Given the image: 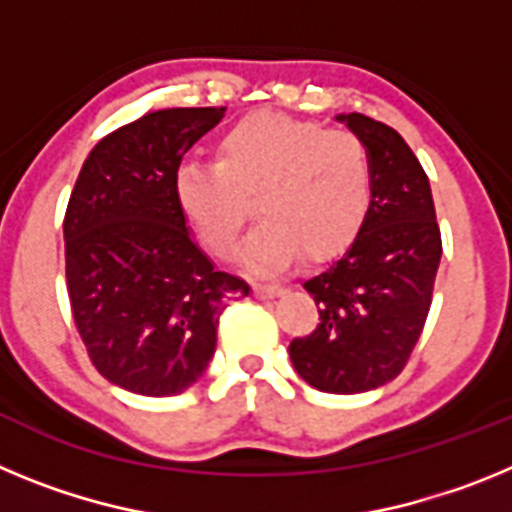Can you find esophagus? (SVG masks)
<instances>
[{
    "mask_svg": "<svg viewBox=\"0 0 512 512\" xmlns=\"http://www.w3.org/2000/svg\"><path fill=\"white\" fill-rule=\"evenodd\" d=\"M279 292H282L279 284H256V287H253V295L256 297H274L279 295Z\"/></svg>",
    "mask_w": 512,
    "mask_h": 512,
    "instance_id": "1",
    "label": "esophagus"
}]
</instances>
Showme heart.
I'll return each instance as SVG.
<instances>
[{
	"label": "heart",
	"instance_id": "1",
	"mask_svg": "<svg viewBox=\"0 0 512 512\" xmlns=\"http://www.w3.org/2000/svg\"><path fill=\"white\" fill-rule=\"evenodd\" d=\"M174 194L220 259L238 251L256 197L261 223L246 243V264L277 271L297 251L320 261L354 241L372 205V158L348 130L259 112L220 138L215 164L184 161Z\"/></svg>",
	"mask_w": 512,
	"mask_h": 512
}]
</instances>
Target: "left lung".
<instances>
[{
  "mask_svg": "<svg viewBox=\"0 0 512 512\" xmlns=\"http://www.w3.org/2000/svg\"><path fill=\"white\" fill-rule=\"evenodd\" d=\"M372 158V205L343 256L302 282L318 325L289 343L297 374L315 390L356 395L405 369L431 310L441 230L423 166L397 130L338 115Z\"/></svg>",
  "mask_w": 512,
  "mask_h": 512,
  "instance_id": "8db88e82",
  "label": "left lung"
}]
</instances>
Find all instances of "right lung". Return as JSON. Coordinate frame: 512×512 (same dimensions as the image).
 <instances>
[{
  "label": "right lung",
  "instance_id": "add662e5",
  "mask_svg": "<svg viewBox=\"0 0 512 512\" xmlns=\"http://www.w3.org/2000/svg\"><path fill=\"white\" fill-rule=\"evenodd\" d=\"M225 107H174L104 135L63 217L76 330L107 382L146 397L182 395L205 374L217 323L246 279L200 251L174 194L184 153Z\"/></svg>",
  "mask_w": 512,
  "mask_h": 512
}]
</instances>
